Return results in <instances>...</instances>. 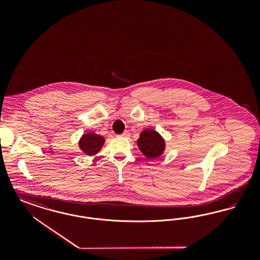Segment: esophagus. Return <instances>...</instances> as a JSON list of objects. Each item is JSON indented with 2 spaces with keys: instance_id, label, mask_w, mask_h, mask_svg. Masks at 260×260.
Masks as SVG:
<instances>
[{
  "instance_id": "34e87169",
  "label": "esophagus",
  "mask_w": 260,
  "mask_h": 260,
  "mask_svg": "<svg viewBox=\"0 0 260 260\" xmlns=\"http://www.w3.org/2000/svg\"><path fill=\"white\" fill-rule=\"evenodd\" d=\"M122 136H123V137H125V138H126V137H128V136H129V133L125 131V132H124V133L122 134Z\"/></svg>"
}]
</instances>
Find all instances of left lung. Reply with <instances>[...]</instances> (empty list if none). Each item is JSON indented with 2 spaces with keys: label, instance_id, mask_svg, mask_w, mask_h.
I'll return each instance as SVG.
<instances>
[{
  "label": "left lung",
  "instance_id": "8db88e82",
  "mask_svg": "<svg viewBox=\"0 0 260 260\" xmlns=\"http://www.w3.org/2000/svg\"><path fill=\"white\" fill-rule=\"evenodd\" d=\"M137 145L140 151L149 159L157 158L161 155L165 148V141L160 135L153 131L146 129L141 133L137 140Z\"/></svg>",
  "mask_w": 260,
  "mask_h": 260
}]
</instances>
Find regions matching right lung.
I'll return each mask as SVG.
<instances>
[{
	"instance_id": "add662e5",
	"label": "right lung",
	"mask_w": 260,
	"mask_h": 260,
	"mask_svg": "<svg viewBox=\"0 0 260 260\" xmlns=\"http://www.w3.org/2000/svg\"><path fill=\"white\" fill-rule=\"evenodd\" d=\"M104 143V138L95 134H87L80 140V147L88 156L96 154Z\"/></svg>"
}]
</instances>
